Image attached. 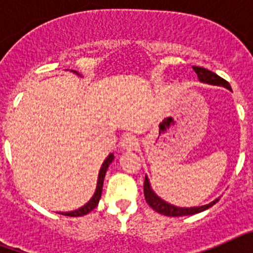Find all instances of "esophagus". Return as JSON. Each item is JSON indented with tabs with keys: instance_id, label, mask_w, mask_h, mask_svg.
Here are the masks:
<instances>
[{
	"instance_id": "obj_1",
	"label": "esophagus",
	"mask_w": 253,
	"mask_h": 253,
	"mask_svg": "<svg viewBox=\"0 0 253 253\" xmlns=\"http://www.w3.org/2000/svg\"><path fill=\"white\" fill-rule=\"evenodd\" d=\"M122 148L126 149V151H133L138 147V139L134 135H126V137L123 138L122 140Z\"/></svg>"
}]
</instances>
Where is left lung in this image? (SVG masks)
Returning <instances> with one entry per match:
<instances>
[{
    "label": "left lung",
    "instance_id": "1",
    "mask_svg": "<svg viewBox=\"0 0 253 253\" xmlns=\"http://www.w3.org/2000/svg\"><path fill=\"white\" fill-rule=\"evenodd\" d=\"M195 73L198 75L199 81L203 82V84H213V86H222L228 88L229 91H232L231 84H228L225 80H223L222 77H219L218 75H215L214 72L209 71V69H205L203 67H193ZM144 198H146V202L148 203L149 207L153 210H156L157 213L163 214V215L167 216H184V215H193V214L202 213L204 210L209 209L210 207H213L216 202L219 200V198H216L215 200L210 202L209 204L202 205V207H191V208H181V207H175V205L169 204V203L165 202L163 199H161L157 194L154 193L153 189L151 186V182H149V178L146 176V180H144Z\"/></svg>",
    "mask_w": 253,
    "mask_h": 253
}]
</instances>
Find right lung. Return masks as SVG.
<instances>
[{
    "label": "right lung",
    "mask_w": 253,
    "mask_h": 253,
    "mask_svg": "<svg viewBox=\"0 0 253 253\" xmlns=\"http://www.w3.org/2000/svg\"><path fill=\"white\" fill-rule=\"evenodd\" d=\"M71 72L76 73V75H78V76H81L80 73L77 72V71H73V69L71 71ZM114 158H115L114 157V153H110L106 157V160L104 161V163H102L101 169H100V171H99V177H97V185H96V190H95V193H93L92 198H91L90 200H88V202L84 205V207L78 208V209H76V210H72V211H60L59 214H62V215H67V216H81V215H86V214H88L91 210H93L96 207H97V204H99V202H100V199H101L102 185H104L105 175H106L107 169H109L110 163L114 161Z\"/></svg>",
    "instance_id": "add662e5"
}]
</instances>
